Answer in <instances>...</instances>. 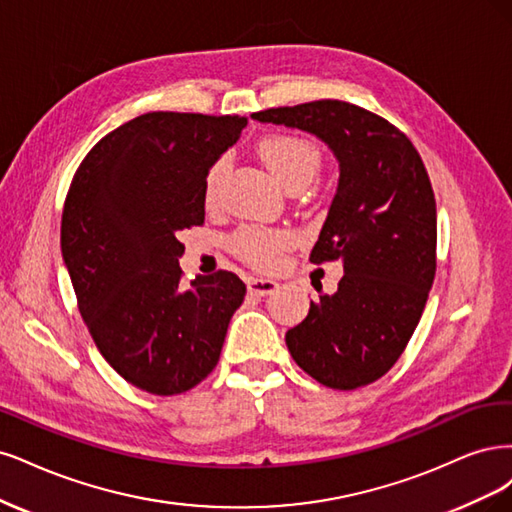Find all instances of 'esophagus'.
Returning <instances> with one entry per match:
<instances>
[{
	"instance_id": "obj_1",
	"label": "esophagus",
	"mask_w": 512,
	"mask_h": 512,
	"mask_svg": "<svg viewBox=\"0 0 512 512\" xmlns=\"http://www.w3.org/2000/svg\"><path fill=\"white\" fill-rule=\"evenodd\" d=\"M246 287L253 295H270L278 289V283L272 278H249L246 280Z\"/></svg>"
}]
</instances>
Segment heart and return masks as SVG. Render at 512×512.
Segmentation results:
<instances>
[{"mask_svg": "<svg viewBox=\"0 0 512 512\" xmlns=\"http://www.w3.org/2000/svg\"><path fill=\"white\" fill-rule=\"evenodd\" d=\"M257 153L263 166L270 170L278 185L289 187L293 183H310L321 170V151L315 142L300 136L274 134L263 138L257 146ZM225 172V161H217L206 174L204 197L206 202H214L219 189V180ZM289 236L283 232H259V229H246L238 234V253L249 259L259 268H270L276 263L280 251L289 246Z\"/></svg>", "mask_w": 512, "mask_h": 512, "instance_id": "b5f03b06", "label": "heart"}]
</instances>
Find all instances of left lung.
Masks as SVG:
<instances>
[{
	"label": "left lung",
	"mask_w": 512,
	"mask_h": 512,
	"mask_svg": "<svg viewBox=\"0 0 512 512\" xmlns=\"http://www.w3.org/2000/svg\"><path fill=\"white\" fill-rule=\"evenodd\" d=\"M259 123L308 131L334 153L340 176L310 253L340 259L338 291L310 302L289 329L291 357L332 389L374 383L415 332L436 274V200L417 148L378 114L321 100L251 114Z\"/></svg>",
	"instance_id": "8db88e82"
}]
</instances>
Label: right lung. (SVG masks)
Returning <instances> with one entry per match:
<instances>
[{
    "label": "right lung",
    "instance_id": "add662e5",
    "mask_svg": "<svg viewBox=\"0 0 512 512\" xmlns=\"http://www.w3.org/2000/svg\"><path fill=\"white\" fill-rule=\"evenodd\" d=\"M244 127L238 114H142L91 148L65 197L61 255L78 310L104 359L142 391L202 383L244 300L234 272L183 287L178 266V234L204 223L206 174Z\"/></svg>",
    "mask_w": 512,
    "mask_h": 512
}]
</instances>
